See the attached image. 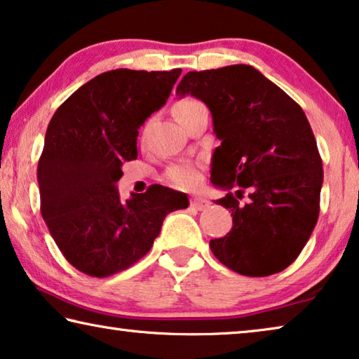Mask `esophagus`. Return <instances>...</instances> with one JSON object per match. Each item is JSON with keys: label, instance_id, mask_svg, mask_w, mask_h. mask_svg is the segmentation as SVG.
<instances>
[{"label": "esophagus", "instance_id": "34e87169", "mask_svg": "<svg viewBox=\"0 0 359 359\" xmlns=\"http://www.w3.org/2000/svg\"><path fill=\"white\" fill-rule=\"evenodd\" d=\"M209 204H210L209 200H206V198L203 196H195L191 200V206L198 210H206L209 208Z\"/></svg>", "mask_w": 359, "mask_h": 359}]
</instances>
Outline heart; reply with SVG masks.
<instances>
[{
  "mask_svg": "<svg viewBox=\"0 0 359 359\" xmlns=\"http://www.w3.org/2000/svg\"><path fill=\"white\" fill-rule=\"evenodd\" d=\"M198 104L196 100L193 99H184L177 102L174 105V116L177 118L182 113L189 110L193 105ZM166 179L170 182V184L175 187H180V189H193L200 184L201 180V169L198 163H180V164H174L170 166L166 172Z\"/></svg>",
  "mask_w": 359,
  "mask_h": 359,
  "instance_id": "1",
  "label": "heart"
}]
</instances>
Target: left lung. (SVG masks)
I'll use <instances>...</instances> for the list:
<instances>
[{
  "label": "left lung",
  "instance_id": "1",
  "mask_svg": "<svg viewBox=\"0 0 359 359\" xmlns=\"http://www.w3.org/2000/svg\"><path fill=\"white\" fill-rule=\"evenodd\" d=\"M175 93L208 105L220 140L210 182L229 191L215 204L231 210L233 226L210 240V251L244 276L287 269L320 215L323 161L304 110L259 70L241 64L189 72Z\"/></svg>",
  "mask_w": 359,
  "mask_h": 359
}]
</instances>
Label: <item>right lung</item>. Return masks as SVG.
I'll return each mask as SVG.
<instances>
[{
  "label": "right lung",
  "instance_id": "add662e5",
  "mask_svg": "<svg viewBox=\"0 0 359 359\" xmlns=\"http://www.w3.org/2000/svg\"><path fill=\"white\" fill-rule=\"evenodd\" d=\"M180 68L105 72L83 84L50 119L38 161L41 215L76 270L105 278L150 251L164 217L189 208L185 193L151 185L123 201L116 182L137 158V135L166 104Z\"/></svg>",
  "mask_w": 359,
  "mask_h": 359
}]
</instances>
